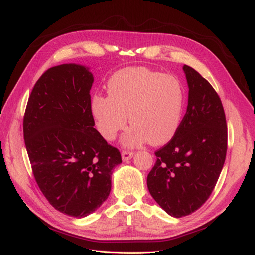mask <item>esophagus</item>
Masks as SVG:
<instances>
[{"instance_id":"1","label":"esophagus","mask_w":255,"mask_h":255,"mask_svg":"<svg viewBox=\"0 0 255 255\" xmlns=\"http://www.w3.org/2000/svg\"><path fill=\"white\" fill-rule=\"evenodd\" d=\"M133 155H134V153L132 151H126V150L122 151V159H123V161H124V162L128 161L130 159H132Z\"/></svg>"}]
</instances>
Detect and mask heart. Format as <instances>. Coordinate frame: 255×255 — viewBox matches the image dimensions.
Returning a JSON list of instances; mask_svg holds the SVG:
<instances>
[{"label": "heart", "instance_id": "obj_1", "mask_svg": "<svg viewBox=\"0 0 255 255\" xmlns=\"http://www.w3.org/2000/svg\"><path fill=\"white\" fill-rule=\"evenodd\" d=\"M184 107L180 80L147 68L117 72L108 83V96L96 95L91 103L97 130L108 141L126 128L129 116L132 127L123 137L126 147L168 142L181 124Z\"/></svg>", "mask_w": 255, "mask_h": 255}]
</instances>
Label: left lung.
I'll return each mask as SVG.
<instances>
[{
  "label": "left lung",
  "mask_w": 255,
  "mask_h": 255,
  "mask_svg": "<svg viewBox=\"0 0 255 255\" xmlns=\"http://www.w3.org/2000/svg\"><path fill=\"white\" fill-rule=\"evenodd\" d=\"M187 108L176 134L155 151L147 176L152 198L168 215H190L209 199L224 167L228 131L223 104L207 79L183 65Z\"/></svg>",
  "instance_id": "left-lung-1"
}]
</instances>
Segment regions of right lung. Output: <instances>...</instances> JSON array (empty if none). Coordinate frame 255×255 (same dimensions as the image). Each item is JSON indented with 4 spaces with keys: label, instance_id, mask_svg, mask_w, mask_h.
<instances>
[{
    "label": "right lung",
    "instance_id": "right-lung-1",
    "mask_svg": "<svg viewBox=\"0 0 255 255\" xmlns=\"http://www.w3.org/2000/svg\"><path fill=\"white\" fill-rule=\"evenodd\" d=\"M88 67L64 63L36 83L23 120L24 141L36 182L59 212L91 214L108 198L120 151L94 128Z\"/></svg>",
    "mask_w": 255,
    "mask_h": 255
}]
</instances>
